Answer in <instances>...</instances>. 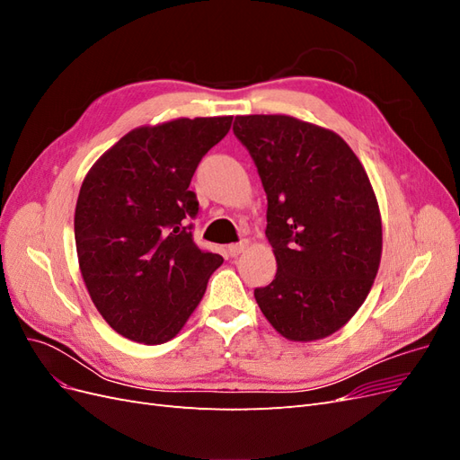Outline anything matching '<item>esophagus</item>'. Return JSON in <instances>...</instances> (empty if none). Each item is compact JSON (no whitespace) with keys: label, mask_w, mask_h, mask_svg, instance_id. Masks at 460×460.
Segmentation results:
<instances>
[{"label":"esophagus","mask_w":460,"mask_h":460,"mask_svg":"<svg viewBox=\"0 0 460 460\" xmlns=\"http://www.w3.org/2000/svg\"><path fill=\"white\" fill-rule=\"evenodd\" d=\"M245 245H247V242H240V243H232V245H228V253H230V257H238L243 249H245Z\"/></svg>","instance_id":"esophagus-1"}]
</instances>
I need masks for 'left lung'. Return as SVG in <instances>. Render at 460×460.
I'll use <instances>...</instances> for the list:
<instances>
[{"label": "left lung", "mask_w": 460, "mask_h": 460, "mask_svg": "<svg viewBox=\"0 0 460 460\" xmlns=\"http://www.w3.org/2000/svg\"><path fill=\"white\" fill-rule=\"evenodd\" d=\"M267 193L274 280L255 289L291 341L338 332L365 303L382 257V218L363 164L341 137L288 115L235 117Z\"/></svg>", "instance_id": "obj_1"}]
</instances>
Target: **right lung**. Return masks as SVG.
<instances>
[{"mask_svg": "<svg viewBox=\"0 0 460 460\" xmlns=\"http://www.w3.org/2000/svg\"><path fill=\"white\" fill-rule=\"evenodd\" d=\"M232 117L176 119L122 136L82 182L75 240L88 294L120 336L172 340L199 305L218 253L193 242L191 176Z\"/></svg>", "mask_w": 460, "mask_h": 460, "instance_id": "1", "label": "right lung"}]
</instances>
